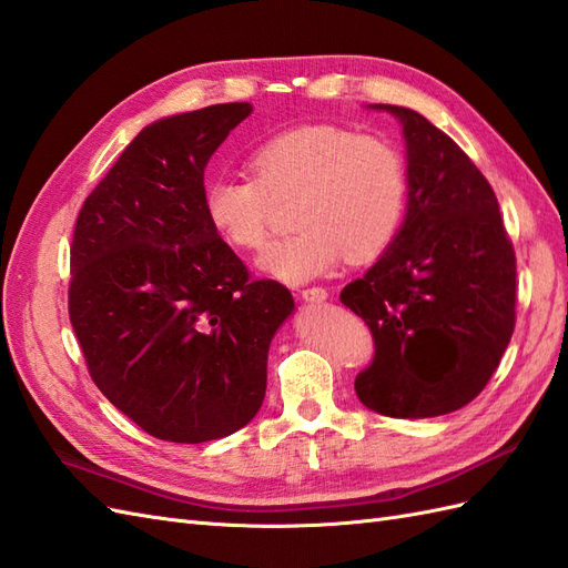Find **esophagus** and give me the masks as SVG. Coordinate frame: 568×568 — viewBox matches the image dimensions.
<instances>
[{"label":"esophagus","mask_w":568,"mask_h":568,"mask_svg":"<svg viewBox=\"0 0 568 568\" xmlns=\"http://www.w3.org/2000/svg\"><path fill=\"white\" fill-rule=\"evenodd\" d=\"M301 298L308 301V303H321L327 298V288L323 286H308V288H301Z\"/></svg>","instance_id":"esophagus-1"}]
</instances>
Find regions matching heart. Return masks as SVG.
<instances>
[{
  "label": "heart",
  "instance_id": "1",
  "mask_svg": "<svg viewBox=\"0 0 568 568\" xmlns=\"http://www.w3.org/2000/svg\"><path fill=\"white\" fill-rule=\"evenodd\" d=\"M251 180H206L202 206L216 236L236 251H260L270 233V202L288 204L292 236L272 243L260 270L303 284L344 257L364 265L393 245L407 210V165L378 134L339 124H298L272 134L247 154Z\"/></svg>",
  "mask_w": 568,
  "mask_h": 568
}]
</instances>
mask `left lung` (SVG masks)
Masks as SVG:
<instances>
[{
    "label": "left lung",
    "mask_w": 568,
    "mask_h": 568,
    "mask_svg": "<svg viewBox=\"0 0 568 568\" xmlns=\"http://www.w3.org/2000/svg\"><path fill=\"white\" fill-rule=\"evenodd\" d=\"M403 122L407 216L393 245L339 301L371 327L376 354L354 381L395 419L465 407L494 376L516 327V253L487 178L417 110Z\"/></svg>",
    "instance_id": "left-lung-1"
}]
</instances>
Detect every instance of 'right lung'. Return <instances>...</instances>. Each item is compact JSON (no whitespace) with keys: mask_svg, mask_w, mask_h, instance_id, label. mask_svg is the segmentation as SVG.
Masks as SVG:
<instances>
[{"mask_svg":"<svg viewBox=\"0 0 568 568\" xmlns=\"http://www.w3.org/2000/svg\"><path fill=\"white\" fill-rule=\"evenodd\" d=\"M251 103L149 124L77 216L69 321L99 390L146 434L224 438L267 390L288 288L253 280L204 216V169Z\"/></svg>","mask_w":568,"mask_h":568,"instance_id":"right-lung-1","label":"right lung"}]
</instances>
